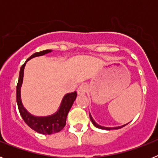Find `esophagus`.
<instances>
[{"label": "esophagus", "mask_w": 158, "mask_h": 158, "mask_svg": "<svg viewBox=\"0 0 158 158\" xmlns=\"http://www.w3.org/2000/svg\"><path fill=\"white\" fill-rule=\"evenodd\" d=\"M87 89H88L87 85H85V84H82V85H81L78 87L77 93L79 95L85 94V93L87 92Z\"/></svg>", "instance_id": "obj_1"}]
</instances>
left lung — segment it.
<instances>
[{
    "instance_id": "8db88e82",
    "label": "left lung",
    "mask_w": 158,
    "mask_h": 158,
    "mask_svg": "<svg viewBox=\"0 0 158 158\" xmlns=\"http://www.w3.org/2000/svg\"><path fill=\"white\" fill-rule=\"evenodd\" d=\"M89 116H90V119H91V121H92V123H93V125H94L95 127H96L100 128V129H103V130H108V131H110V130H113V129H119V128L123 127L126 126V125H127V124H126V125H123V126H122V127H104L100 126V125H98V124L96 123L95 122L94 120H93V117L91 116V115H89Z\"/></svg>"
}]
</instances>
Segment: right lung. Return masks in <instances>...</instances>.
Listing matches in <instances>:
<instances>
[{"label":"right lung","instance_id":"add662e5","mask_svg":"<svg viewBox=\"0 0 158 158\" xmlns=\"http://www.w3.org/2000/svg\"><path fill=\"white\" fill-rule=\"evenodd\" d=\"M51 51V50H45V51H40V52L35 53L31 56L29 57L20 68L19 81H18L17 85H16V101H17L18 108H19L20 115L29 127L38 133L43 134V135H52V134L59 132L60 131L63 129L64 127L65 126V123H66L67 115H68V113H69L77 97V92L66 94L62 100L59 110L54 115L47 117L33 116L30 113L27 112L23 107L21 99H20V87H21L22 82H23V69H24L25 64L31 58L41 56V55L47 54Z\"/></svg>","mask_w":158,"mask_h":158}]
</instances>
